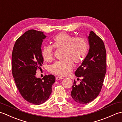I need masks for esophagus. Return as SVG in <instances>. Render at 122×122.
<instances>
[{
	"instance_id": "esophagus-1",
	"label": "esophagus",
	"mask_w": 122,
	"mask_h": 122,
	"mask_svg": "<svg viewBox=\"0 0 122 122\" xmlns=\"http://www.w3.org/2000/svg\"><path fill=\"white\" fill-rule=\"evenodd\" d=\"M62 79H63V78L62 77H60V76L56 77V80H57V81H58V80H62Z\"/></svg>"
}]
</instances>
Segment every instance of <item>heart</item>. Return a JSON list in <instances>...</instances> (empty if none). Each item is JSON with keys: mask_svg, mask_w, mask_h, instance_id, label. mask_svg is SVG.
Here are the masks:
<instances>
[{"mask_svg": "<svg viewBox=\"0 0 122 122\" xmlns=\"http://www.w3.org/2000/svg\"><path fill=\"white\" fill-rule=\"evenodd\" d=\"M52 46L45 45L41 48V54L45 61L50 62L54 58V48H63V60L53 64L49 69L51 73L60 76H68L74 68V62L81 63L87 52L88 43L85 39L75 37L66 32H61L54 36L52 40Z\"/></svg>", "mask_w": 122, "mask_h": 122, "instance_id": "b5f03b06", "label": "heart"}]
</instances>
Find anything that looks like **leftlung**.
<instances>
[{"label":"left lung","mask_w":122,"mask_h":122,"mask_svg":"<svg viewBox=\"0 0 122 122\" xmlns=\"http://www.w3.org/2000/svg\"><path fill=\"white\" fill-rule=\"evenodd\" d=\"M88 41L89 52L75 72L76 76L82 77V80L79 84L74 80L71 93L74 101L80 104H87L97 98L107 71L106 50L103 40L91 31Z\"/></svg>","instance_id":"left-lung-1"}]
</instances>
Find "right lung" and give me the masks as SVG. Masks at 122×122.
I'll use <instances>...</instances> for the list:
<instances>
[{
    "label": "right lung",
    "mask_w": 122,
    "mask_h": 122,
    "mask_svg": "<svg viewBox=\"0 0 122 122\" xmlns=\"http://www.w3.org/2000/svg\"><path fill=\"white\" fill-rule=\"evenodd\" d=\"M46 37L43 32L28 30L15 41L12 53V73L17 89L25 100L35 105L48 99L56 80L52 74L42 79L36 76L43 62L41 48Z\"/></svg>",
    "instance_id": "add662e5"
}]
</instances>
